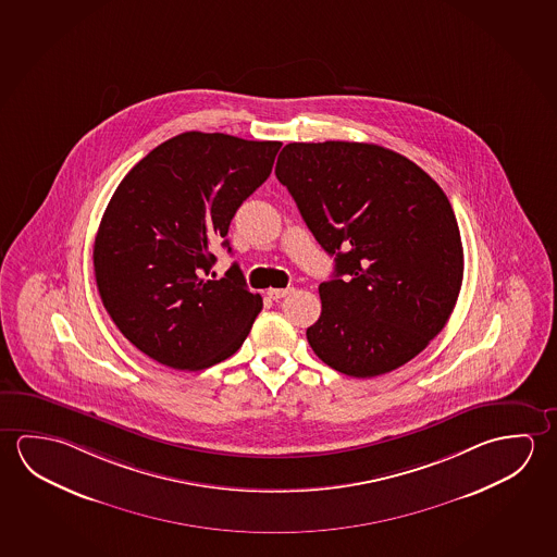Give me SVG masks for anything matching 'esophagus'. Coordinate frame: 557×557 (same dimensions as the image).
<instances>
[{
	"instance_id": "1",
	"label": "esophagus",
	"mask_w": 557,
	"mask_h": 557,
	"mask_svg": "<svg viewBox=\"0 0 557 557\" xmlns=\"http://www.w3.org/2000/svg\"><path fill=\"white\" fill-rule=\"evenodd\" d=\"M292 293V289L287 287V289H268V297L270 299H274V301H280L283 297H287Z\"/></svg>"
}]
</instances>
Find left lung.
<instances>
[{
  "label": "left lung",
  "instance_id": "obj_1",
  "mask_svg": "<svg viewBox=\"0 0 557 557\" xmlns=\"http://www.w3.org/2000/svg\"><path fill=\"white\" fill-rule=\"evenodd\" d=\"M277 181L334 258L319 285L322 312L307 329L317 356L371 379L408 363L445 329L465 255L445 191L410 159L357 141L289 144Z\"/></svg>",
  "mask_w": 557,
  "mask_h": 557
}]
</instances>
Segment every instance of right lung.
Returning <instances> with one entry per match:
<instances>
[{"label":"right lung","mask_w":557,"mask_h":557,"mask_svg":"<svg viewBox=\"0 0 557 557\" xmlns=\"http://www.w3.org/2000/svg\"><path fill=\"white\" fill-rule=\"evenodd\" d=\"M280 141L184 132L129 171L92 248L102 305L161 366L201 371L233 356L262 310L237 264L211 280L240 203L272 173Z\"/></svg>","instance_id":"right-lung-1"}]
</instances>
